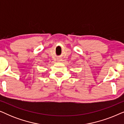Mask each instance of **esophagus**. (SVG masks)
Returning <instances> with one entry per match:
<instances>
[{
	"label": "esophagus",
	"instance_id": "esophagus-1",
	"mask_svg": "<svg viewBox=\"0 0 124 124\" xmlns=\"http://www.w3.org/2000/svg\"><path fill=\"white\" fill-rule=\"evenodd\" d=\"M58 61H62V59H58Z\"/></svg>",
	"mask_w": 124,
	"mask_h": 124
}]
</instances>
